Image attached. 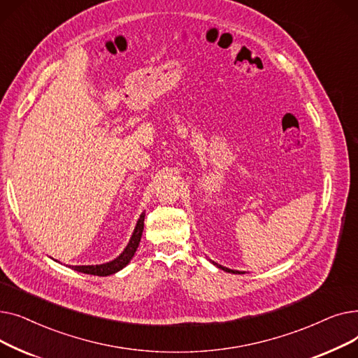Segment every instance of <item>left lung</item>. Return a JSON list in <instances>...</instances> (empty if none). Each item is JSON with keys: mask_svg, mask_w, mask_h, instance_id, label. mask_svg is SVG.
I'll list each match as a JSON object with an SVG mask.
<instances>
[{"mask_svg": "<svg viewBox=\"0 0 358 358\" xmlns=\"http://www.w3.org/2000/svg\"><path fill=\"white\" fill-rule=\"evenodd\" d=\"M213 264L217 267V268H220V270H223V271H227V273H234V274H242L241 271H236V270H231V268H227V267H223V266H220V264H216L215 261H212Z\"/></svg>", "mask_w": 358, "mask_h": 358, "instance_id": "8db88e82", "label": "left lung"}]
</instances>
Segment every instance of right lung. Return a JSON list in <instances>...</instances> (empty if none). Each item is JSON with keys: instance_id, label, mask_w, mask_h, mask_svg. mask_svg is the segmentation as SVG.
Listing matches in <instances>:
<instances>
[{"instance_id": "right-lung-1", "label": "right lung", "mask_w": 358, "mask_h": 358, "mask_svg": "<svg viewBox=\"0 0 358 358\" xmlns=\"http://www.w3.org/2000/svg\"><path fill=\"white\" fill-rule=\"evenodd\" d=\"M143 220H145V212L141 215V217L138 219V223L135 227L134 234H131V238L127 243V247L123 250V252L115 258L110 262H104V264H97V266H72V268L75 271H80L84 274H91V275H100V277H106L110 274H115L117 271H120L122 268H124L130 259L134 258L138 247H139V242L142 238V232H143Z\"/></svg>"}]
</instances>
